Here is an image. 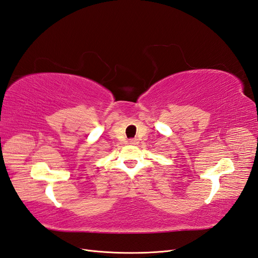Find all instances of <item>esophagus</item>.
I'll return each mask as SVG.
<instances>
[{
    "label": "esophagus",
    "instance_id": "1",
    "mask_svg": "<svg viewBox=\"0 0 258 258\" xmlns=\"http://www.w3.org/2000/svg\"><path fill=\"white\" fill-rule=\"evenodd\" d=\"M130 144H132V145H137V144H138V141L136 140V138H133V140L130 141Z\"/></svg>",
    "mask_w": 258,
    "mask_h": 258
}]
</instances>
